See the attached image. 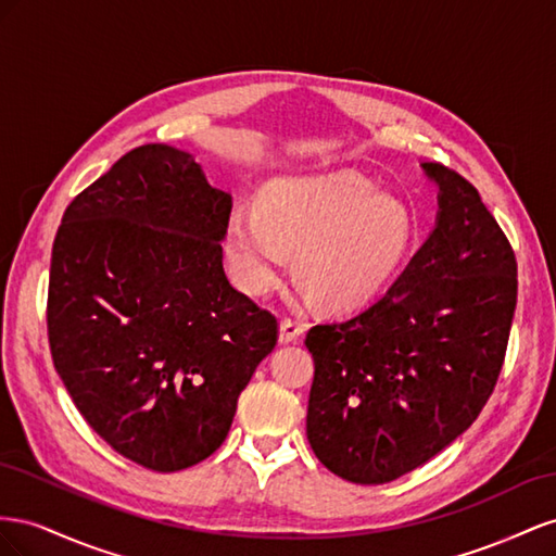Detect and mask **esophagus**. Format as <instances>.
<instances>
[{
    "label": "esophagus",
    "mask_w": 556,
    "mask_h": 556,
    "mask_svg": "<svg viewBox=\"0 0 556 556\" xmlns=\"http://www.w3.org/2000/svg\"><path fill=\"white\" fill-rule=\"evenodd\" d=\"M303 330H305V326L300 324V321L281 319V321H279V342H281V344L295 342V340L303 338Z\"/></svg>",
    "instance_id": "obj_1"
}]
</instances>
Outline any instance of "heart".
<instances>
[{"label": "heart", "mask_w": 556, "mask_h": 556, "mask_svg": "<svg viewBox=\"0 0 556 556\" xmlns=\"http://www.w3.org/2000/svg\"><path fill=\"white\" fill-rule=\"evenodd\" d=\"M417 226L407 202L356 177H281L261 210L235 204L226 253L235 281L265 295L298 249V273L330 307H358L382 293L405 263Z\"/></svg>", "instance_id": "1"}]
</instances>
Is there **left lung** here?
I'll list each match as a JSON object with an SVG mask.
<instances>
[{"label":"left lung","instance_id":"left-lung-1","mask_svg":"<svg viewBox=\"0 0 556 556\" xmlns=\"http://www.w3.org/2000/svg\"><path fill=\"white\" fill-rule=\"evenodd\" d=\"M438 186L435 228L366 309L307 332V440L338 478L384 484L468 431L503 368L517 261L480 193L421 163Z\"/></svg>","mask_w":556,"mask_h":556}]
</instances>
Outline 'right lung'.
<instances>
[{
    "instance_id": "right-lung-1",
    "label": "right lung",
    "mask_w": 556,
    "mask_h": 556,
    "mask_svg": "<svg viewBox=\"0 0 556 556\" xmlns=\"http://www.w3.org/2000/svg\"><path fill=\"white\" fill-rule=\"evenodd\" d=\"M230 193L195 157L144 144L62 216L49 279L55 370L90 428L157 472L204 462L277 344L224 273Z\"/></svg>"
}]
</instances>
